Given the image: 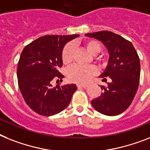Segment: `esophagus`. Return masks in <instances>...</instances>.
Masks as SVG:
<instances>
[{
	"instance_id": "esophagus-1",
	"label": "esophagus",
	"mask_w": 150,
	"mask_h": 150,
	"mask_svg": "<svg viewBox=\"0 0 150 150\" xmlns=\"http://www.w3.org/2000/svg\"><path fill=\"white\" fill-rule=\"evenodd\" d=\"M88 86V84H81V83H78L77 84V87H83V88H86Z\"/></svg>"
}]
</instances>
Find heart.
Masks as SVG:
<instances>
[{"label":"heart","instance_id":"obj_1","mask_svg":"<svg viewBox=\"0 0 150 150\" xmlns=\"http://www.w3.org/2000/svg\"><path fill=\"white\" fill-rule=\"evenodd\" d=\"M86 50L92 55H96L101 50V46L96 40H88L85 44ZM74 58V46L68 44L65 46L62 52V60L64 64H70ZM96 61L100 64H103V60L100 57H96ZM97 74L96 67L88 66L83 67L80 65H74L67 70L68 80L74 83H86L90 78Z\"/></svg>","mask_w":150,"mask_h":150}]
</instances>
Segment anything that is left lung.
Returning <instances> with one entry per match:
<instances>
[{
	"mask_svg": "<svg viewBox=\"0 0 150 150\" xmlns=\"http://www.w3.org/2000/svg\"><path fill=\"white\" fill-rule=\"evenodd\" d=\"M104 44L109 53L108 64L100 76L107 86H100L103 93L91 101L96 110L106 116H117L124 112L133 102L139 86L140 63L133 44L111 31L86 33Z\"/></svg>",
	"mask_w": 150,
	"mask_h": 150,
	"instance_id": "obj_1",
	"label": "left lung"
}]
</instances>
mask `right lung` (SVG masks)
Listing matches in <instances>:
<instances>
[{
	"label": "right lung",
	"instance_id": "add662e5",
	"mask_svg": "<svg viewBox=\"0 0 150 150\" xmlns=\"http://www.w3.org/2000/svg\"><path fill=\"white\" fill-rule=\"evenodd\" d=\"M80 35H47L23 48L17 65V80L26 103L42 116H53L70 103L76 84L55 87L54 80L64 77L59 71L63 65L62 52L65 44Z\"/></svg>",
	"mask_w": 150,
	"mask_h": 150
}]
</instances>
